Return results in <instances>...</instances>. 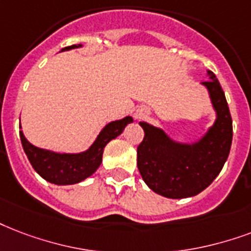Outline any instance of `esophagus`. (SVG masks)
<instances>
[{"label":"esophagus","mask_w":251,"mask_h":251,"mask_svg":"<svg viewBox=\"0 0 251 251\" xmlns=\"http://www.w3.org/2000/svg\"><path fill=\"white\" fill-rule=\"evenodd\" d=\"M146 114H147V112H146V110H143V109H142V110H139V112L137 113V117H138V118H141V117H145V116H146Z\"/></svg>","instance_id":"34e87169"}]
</instances>
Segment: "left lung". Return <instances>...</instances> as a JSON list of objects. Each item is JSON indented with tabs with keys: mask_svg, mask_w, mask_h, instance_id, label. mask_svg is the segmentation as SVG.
<instances>
[{
	"mask_svg": "<svg viewBox=\"0 0 251 251\" xmlns=\"http://www.w3.org/2000/svg\"><path fill=\"white\" fill-rule=\"evenodd\" d=\"M201 83L216 113L213 125L194 142H179L163 129L141 121L145 138L137 149V164L143 181L168 199L196 196L210 185L226 162L233 138L232 117L225 93L212 71Z\"/></svg>",
	"mask_w": 251,
	"mask_h": 251,
	"instance_id": "obj_1",
	"label": "left lung"
}]
</instances>
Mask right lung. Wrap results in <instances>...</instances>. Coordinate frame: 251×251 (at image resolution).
Returning a JSON list of instances; mask_svg holds the SVG:
<instances>
[{
    "mask_svg": "<svg viewBox=\"0 0 251 251\" xmlns=\"http://www.w3.org/2000/svg\"><path fill=\"white\" fill-rule=\"evenodd\" d=\"M83 45H74L64 47L62 51L80 49ZM133 117L121 118L106 124L92 143L89 149L81 152H56V151L41 149L34 146L25 137L22 127L19 125V137L32 168L45 180L57 185L77 184L93 175L102 162V152L105 146L112 139L117 138L126 126L131 124Z\"/></svg>",
    "mask_w": 251,
    "mask_h": 251,
    "instance_id": "1",
    "label": "right lung"
}]
</instances>
